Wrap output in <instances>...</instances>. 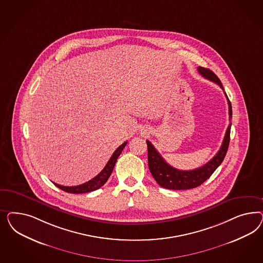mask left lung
Returning a JSON list of instances; mask_svg holds the SVG:
<instances>
[{
    "label": "left lung",
    "mask_w": 263,
    "mask_h": 263,
    "mask_svg": "<svg viewBox=\"0 0 263 263\" xmlns=\"http://www.w3.org/2000/svg\"><path fill=\"white\" fill-rule=\"evenodd\" d=\"M198 71L202 77L218 84L221 88L223 89L221 81L216 76L214 72L201 66L198 67ZM227 99L229 103V112H230V120H231L232 109H231V101L229 100L228 96H227ZM231 127V123H230L223 138L222 146L219 149V152L216 153L215 156L209 162H207L205 165L191 171H181V170H177L175 167H172L160 155L159 152L155 149L152 143L149 141H146L148 167L156 182L163 188L171 189V190H187V189L196 188L199 185H201L215 172L216 168L222 164L230 144Z\"/></svg>",
    "instance_id": "1"
}]
</instances>
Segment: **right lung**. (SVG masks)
Masks as SVG:
<instances>
[{
    "instance_id": "1",
    "label": "right lung",
    "mask_w": 263,
    "mask_h": 263,
    "mask_svg": "<svg viewBox=\"0 0 263 263\" xmlns=\"http://www.w3.org/2000/svg\"><path fill=\"white\" fill-rule=\"evenodd\" d=\"M127 142L120 144V146L116 149V152L112 153L111 158L108 161V163L106 164V166L104 167L103 170L96 175V177H93L92 179H90L88 182L86 183L81 184V185H77V186H63L60 184L53 183L56 185L58 188H60L61 190L67 193H72V194H83V193H88V192L96 191L97 189H99L100 187H102L104 184L107 182L108 178L110 177L111 172L115 167L116 162L119 158L121 152L123 151V148L125 147Z\"/></svg>"
}]
</instances>
